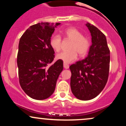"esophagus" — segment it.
<instances>
[{"label": "esophagus", "mask_w": 126, "mask_h": 126, "mask_svg": "<svg viewBox=\"0 0 126 126\" xmlns=\"http://www.w3.org/2000/svg\"><path fill=\"white\" fill-rule=\"evenodd\" d=\"M63 66H64V69H69V64H66V63H63Z\"/></svg>", "instance_id": "34e87169"}]
</instances>
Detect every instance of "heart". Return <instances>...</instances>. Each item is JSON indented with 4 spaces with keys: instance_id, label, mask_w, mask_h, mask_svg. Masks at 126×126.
I'll use <instances>...</instances> for the list:
<instances>
[{
    "instance_id": "obj_1",
    "label": "heart",
    "mask_w": 126,
    "mask_h": 126,
    "mask_svg": "<svg viewBox=\"0 0 126 126\" xmlns=\"http://www.w3.org/2000/svg\"><path fill=\"white\" fill-rule=\"evenodd\" d=\"M64 38L72 41L69 46V51H63L56 56L57 60L65 63H70L77 59L78 53L79 56L83 57L88 53L90 48V41L87 37L83 36V34L74 27H69L63 32ZM62 38L58 35L51 37L50 45L55 51L59 52L62 48Z\"/></svg>"
}]
</instances>
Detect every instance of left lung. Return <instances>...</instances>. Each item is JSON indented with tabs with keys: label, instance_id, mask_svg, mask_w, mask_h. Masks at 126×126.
<instances>
[{
	"label": "left lung",
	"instance_id": "obj_1",
	"mask_svg": "<svg viewBox=\"0 0 126 126\" xmlns=\"http://www.w3.org/2000/svg\"><path fill=\"white\" fill-rule=\"evenodd\" d=\"M92 45L87 57L69 67L70 87L78 99L88 101L97 96L103 90L109 75L110 54L105 35L96 27L87 23Z\"/></svg>",
	"mask_w": 126,
	"mask_h": 126
}]
</instances>
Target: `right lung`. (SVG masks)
Listing matches in <instances>:
<instances>
[{"instance_id": "obj_1", "label": "right lung", "mask_w": 126, "mask_h": 126, "mask_svg": "<svg viewBox=\"0 0 126 126\" xmlns=\"http://www.w3.org/2000/svg\"><path fill=\"white\" fill-rule=\"evenodd\" d=\"M60 24H35L20 38L17 56L19 80L22 89L32 99L43 100L50 97L63 70V62L59 60L48 67L54 58L50 39Z\"/></svg>"}]
</instances>
